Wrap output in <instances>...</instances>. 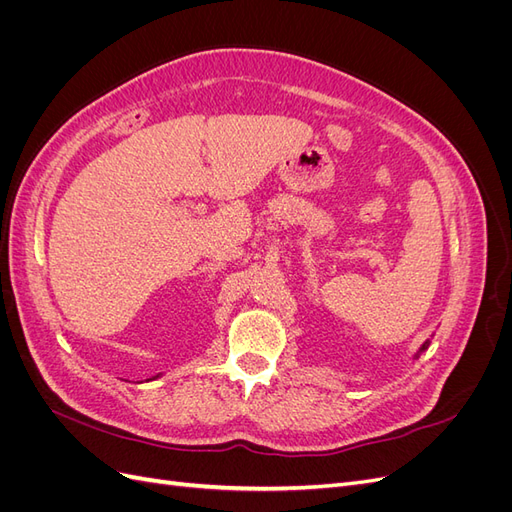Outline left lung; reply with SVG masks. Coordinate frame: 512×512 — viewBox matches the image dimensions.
<instances>
[{
    "mask_svg": "<svg viewBox=\"0 0 512 512\" xmlns=\"http://www.w3.org/2000/svg\"><path fill=\"white\" fill-rule=\"evenodd\" d=\"M429 344H431V339H425V342L421 344V348H418V350L414 352V356H412V359H418V356H421V354H423V352H425V350L429 348Z\"/></svg>",
    "mask_w": 512,
    "mask_h": 512,
    "instance_id": "left-lung-1",
    "label": "left lung"
}]
</instances>
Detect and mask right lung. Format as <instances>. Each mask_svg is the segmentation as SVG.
Instances as JSON below:
<instances>
[{
  "label": "right lung",
  "mask_w": 512,
  "mask_h": 512,
  "mask_svg": "<svg viewBox=\"0 0 512 512\" xmlns=\"http://www.w3.org/2000/svg\"><path fill=\"white\" fill-rule=\"evenodd\" d=\"M160 376H162V374H158V376H153V378H149V380H156V378H160Z\"/></svg>",
  "instance_id": "add662e5"
}]
</instances>
